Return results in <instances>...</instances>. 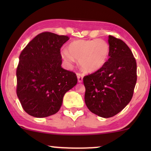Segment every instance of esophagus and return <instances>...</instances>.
Segmentation results:
<instances>
[{"label": "esophagus", "mask_w": 151, "mask_h": 151, "mask_svg": "<svg viewBox=\"0 0 151 151\" xmlns=\"http://www.w3.org/2000/svg\"><path fill=\"white\" fill-rule=\"evenodd\" d=\"M77 79H78V82L79 83H81L83 81V74L81 73H77Z\"/></svg>", "instance_id": "34e87169"}]
</instances>
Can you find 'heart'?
<instances>
[{"instance_id":"b5f03b06","label":"heart","mask_w":151,"mask_h":151,"mask_svg":"<svg viewBox=\"0 0 151 151\" xmlns=\"http://www.w3.org/2000/svg\"><path fill=\"white\" fill-rule=\"evenodd\" d=\"M109 52V45L104 40H79L71 42L68 50H62L61 56L69 64L78 60L84 72L93 73L106 65Z\"/></svg>"}]
</instances>
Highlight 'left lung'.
Instances as JSON below:
<instances>
[{
	"instance_id": "1",
	"label": "left lung",
	"mask_w": 151,
	"mask_h": 151,
	"mask_svg": "<svg viewBox=\"0 0 151 151\" xmlns=\"http://www.w3.org/2000/svg\"><path fill=\"white\" fill-rule=\"evenodd\" d=\"M109 58L97 72L83 79L84 100L93 114L110 118L121 111L132 99L137 80L133 55L124 41L109 36Z\"/></svg>"
}]
</instances>
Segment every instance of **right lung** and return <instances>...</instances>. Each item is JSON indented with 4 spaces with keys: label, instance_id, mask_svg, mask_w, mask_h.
<instances>
[{
    "label": "right lung",
    "instance_id": "right-lung-1",
    "mask_svg": "<svg viewBox=\"0 0 151 151\" xmlns=\"http://www.w3.org/2000/svg\"><path fill=\"white\" fill-rule=\"evenodd\" d=\"M65 35L45 32L37 35L20 53L17 68V96L26 113L44 118L56 114L65 93L77 78L61 67L60 48Z\"/></svg>",
    "mask_w": 151,
    "mask_h": 151
}]
</instances>
